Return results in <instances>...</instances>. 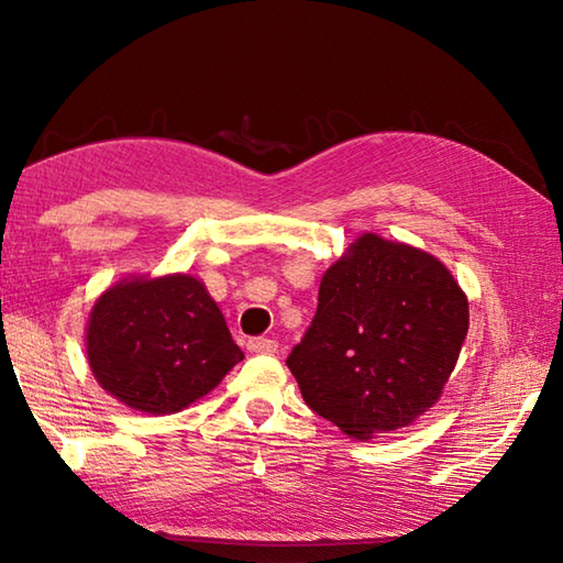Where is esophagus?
<instances>
[{
  "mask_svg": "<svg viewBox=\"0 0 563 563\" xmlns=\"http://www.w3.org/2000/svg\"><path fill=\"white\" fill-rule=\"evenodd\" d=\"M247 350L255 352V355H273V352H278V342L271 338H253L247 342Z\"/></svg>",
  "mask_w": 563,
  "mask_h": 563,
  "instance_id": "esophagus-1",
  "label": "esophagus"
}]
</instances>
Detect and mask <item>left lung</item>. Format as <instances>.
Returning a JSON list of instances; mask_svg holds the SVG:
<instances>
[{
	"label": "left lung",
	"mask_w": 563,
	"mask_h": 563,
	"mask_svg": "<svg viewBox=\"0 0 563 563\" xmlns=\"http://www.w3.org/2000/svg\"><path fill=\"white\" fill-rule=\"evenodd\" d=\"M466 330L470 300L440 258L362 233L322 275L288 367L310 409L367 442L415 424L442 397Z\"/></svg>",
	"instance_id": "1"
}]
</instances>
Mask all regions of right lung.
<instances>
[{"label":"right lung","mask_w":563,"mask_h":563,"mask_svg":"<svg viewBox=\"0 0 563 563\" xmlns=\"http://www.w3.org/2000/svg\"><path fill=\"white\" fill-rule=\"evenodd\" d=\"M87 360L97 383L144 415H174L221 385L243 360L196 275H129L89 312Z\"/></svg>","instance_id":"obj_1"}]
</instances>
